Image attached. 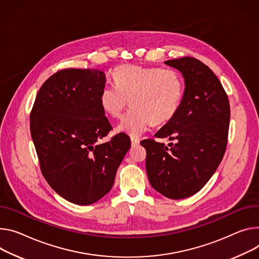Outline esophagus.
<instances>
[{
	"label": "esophagus",
	"mask_w": 259,
	"mask_h": 259,
	"mask_svg": "<svg viewBox=\"0 0 259 259\" xmlns=\"http://www.w3.org/2000/svg\"><path fill=\"white\" fill-rule=\"evenodd\" d=\"M139 142L140 140L137 138V137H131V146L132 147H136V146H138L139 145Z\"/></svg>",
	"instance_id": "obj_1"
}]
</instances>
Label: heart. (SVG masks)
Wrapping results in <instances>:
<instances>
[{
	"mask_svg": "<svg viewBox=\"0 0 259 259\" xmlns=\"http://www.w3.org/2000/svg\"><path fill=\"white\" fill-rule=\"evenodd\" d=\"M112 76L114 84H105L99 99L103 110L112 117L121 116L131 103L117 126L120 132L139 136L152 122L165 123L177 114L184 97V82L172 70L122 65L113 70Z\"/></svg>",
	"mask_w": 259,
	"mask_h": 259,
	"instance_id": "1",
	"label": "heart"
}]
</instances>
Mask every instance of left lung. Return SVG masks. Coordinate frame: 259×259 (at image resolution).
Wrapping results in <instances>:
<instances>
[{"label": "left lung", "mask_w": 259, "mask_h": 259, "mask_svg": "<svg viewBox=\"0 0 259 259\" xmlns=\"http://www.w3.org/2000/svg\"><path fill=\"white\" fill-rule=\"evenodd\" d=\"M185 79L177 114L155 136L175 140L166 147L143 140L146 168L156 191L171 199L197 193L214 175L224 156L230 119L229 100L215 73L199 60H168Z\"/></svg>", "instance_id": "8db88e82"}]
</instances>
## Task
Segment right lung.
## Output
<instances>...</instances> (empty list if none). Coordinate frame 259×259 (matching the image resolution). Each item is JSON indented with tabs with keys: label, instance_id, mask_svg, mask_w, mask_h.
<instances>
[{
	"label": "right lung",
	"instance_id": "1",
	"mask_svg": "<svg viewBox=\"0 0 259 259\" xmlns=\"http://www.w3.org/2000/svg\"><path fill=\"white\" fill-rule=\"evenodd\" d=\"M105 74L97 69H64L40 88L30 114V128L46 182L66 200L88 205L113 186L130 149V138L116 134L100 104Z\"/></svg>",
	"mask_w": 259,
	"mask_h": 259
}]
</instances>
